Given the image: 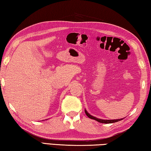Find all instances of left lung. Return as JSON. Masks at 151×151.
Returning <instances> with one entry per match:
<instances>
[{
	"label": "left lung",
	"mask_w": 151,
	"mask_h": 151,
	"mask_svg": "<svg viewBox=\"0 0 151 151\" xmlns=\"http://www.w3.org/2000/svg\"><path fill=\"white\" fill-rule=\"evenodd\" d=\"M85 112H86V114L87 115V116L89 118L91 119H94L97 121H98L99 123H115V122H118V121H119L121 120H123V119H113V120H105V119H98L97 117H95L91 115L89 113H88L86 110H85Z\"/></svg>",
	"instance_id": "obj_1"
}]
</instances>
